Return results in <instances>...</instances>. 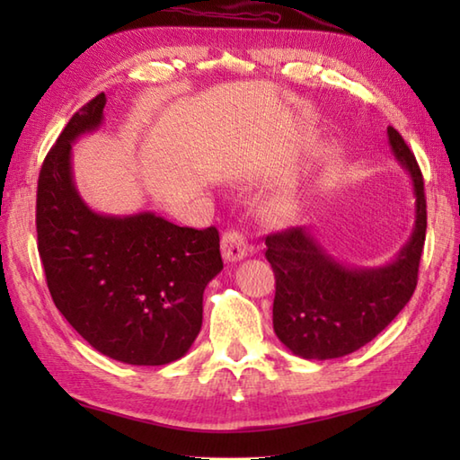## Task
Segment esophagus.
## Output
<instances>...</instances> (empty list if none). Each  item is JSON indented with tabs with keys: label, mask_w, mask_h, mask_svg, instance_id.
<instances>
[{
	"label": "esophagus",
	"mask_w": 460,
	"mask_h": 460,
	"mask_svg": "<svg viewBox=\"0 0 460 460\" xmlns=\"http://www.w3.org/2000/svg\"><path fill=\"white\" fill-rule=\"evenodd\" d=\"M221 249H223V257L227 262H237L249 255V243L245 241V235L235 229H229L223 233Z\"/></svg>",
	"instance_id": "obj_1"
}]
</instances>
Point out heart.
Listing matches in <instances>:
<instances>
[{
	"mask_svg": "<svg viewBox=\"0 0 460 460\" xmlns=\"http://www.w3.org/2000/svg\"><path fill=\"white\" fill-rule=\"evenodd\" d=\"M300 209H302V201H300V198H296L295 193L285 195V198H280L275 203V213L279 215L280 219H285V221L295 219L296 215L300 213Z\"/></svg>",
	"mask_w": 460,
	"mask_h": 460,
	"instance_id": "obj_1",
	"label": "heart"
}]
</instances>
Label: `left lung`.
<instances>
[{
	"instance_id": "obj_1",
	"label": "left lung",
	"mask_w": 460,
	"mask_h": 460,
	"mask_svg": "<svg viewBox=\"0 0 460 460\" xmlns=\"http://www.w3.org/2000/svg\"><path fill=\"white\" fill-rule=\"evenodd\" d=\"M387 138L415 193L413 233L392 262L374 269L341 265L306 227L270 233L265 241V257L277 280L272 326L295 356H348L374 340L413 296L427 231L423 175L394 126Z\"/></svg>"
}]
</instances>
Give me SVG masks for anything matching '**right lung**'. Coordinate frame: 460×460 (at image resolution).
<instances>
[{
  "label": "right lung",
  "instance_id": "add662e5",
  "mask_svg": "<svg viewBox=\"0 0 460 460\" xmlns=\"http://www.w3.org/2000/svg\"><path fill=\"white\" fill-rule=\"evenodd\" d=\"M106 96L76 112L37 181V249L55 306L89 344L132 366L188 354L203 290L223 269L219 231L180 227L152 211L102 215L76 191L73 142L102 124Z\"/></svg>",
  "mask_w": 460,
  "mask_h": 460
}]
</instances>
